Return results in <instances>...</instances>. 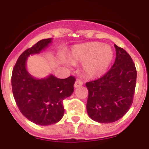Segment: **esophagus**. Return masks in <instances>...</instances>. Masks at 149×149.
Listing matches in <instances>:
<instances>
[{
  "label": "esophagus",
  "mask_w": 149,
  "mask_h": 149,
  "mask_svg": "<svg viewBox=\"0 0 149 149\" xmlns=\"http://www.w3.org/2000/svg\"><path fill=\"white\" fill-rule=\"evenodd\" d=\"M83 84H84V83H83L82 81H81V80H77L75 81V83H74V87L77 88L79 86H81Z\"/></svg>",
  "instance_id": "obj_1"
}]
</instances>
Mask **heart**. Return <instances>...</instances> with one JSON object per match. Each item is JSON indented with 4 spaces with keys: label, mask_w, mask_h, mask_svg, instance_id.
Masks as SVG:
<instances>
[{
    "label": "heart",
    "mask_w": 149,
    "mask_h": 149,
    "mask_svg": "<svg viewBox=\"0 0 149 149\" xmlns=\"http://www.w3.org/2000/svg\"><path fill=\"white\" fill-rule=\"evenodd\" d=\"M68 56L72 63H83L82 70L86 76L96 77L107 72L113 59V51L108 45L89 42L73 47Z\"/></svg>",
    "instance_id": "b5f03b06"
}]
</instances>
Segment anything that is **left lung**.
<instances>
[{"label":"left lung","mask_w":149,"mask_h":149,"mask_svg":"<svg viewBox=\"0 0 149 149\" xmlns=\"http://www.w3.org/2000/svg\"><path fill=\"white\" fill-rule=\"evenodd\" d=\"M114 46L116 56L111 68L100 78L86 83L88 115L100 123L116 122L125 115L136 87V69L131 56L123 48Z\"/></svg>","instance_id":"obj_1"}]
</instances>
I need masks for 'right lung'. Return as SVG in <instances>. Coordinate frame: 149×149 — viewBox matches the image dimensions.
<instances>
[{
    "label": "right lung",
    "instance_id": "1",
    "mask_svg": "<svg viewBox=\"0 0 149 149\" xmlns=\"http://www.w3.org/2000/svg\"><path fill=\"white\" fill-rule=\"evenodd\" d=\"M52 42V39L39 41L19 56L12 73V89L16 104L30 122L39 125L58 122L64 115L63 100L74 92L75 77L59 79L51 74L36 79L26 68L27 57L39 54Z\"/></svg>",
    "mask_w": 149,
    "mask_h": 149
}]
</instances>
